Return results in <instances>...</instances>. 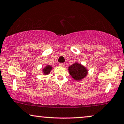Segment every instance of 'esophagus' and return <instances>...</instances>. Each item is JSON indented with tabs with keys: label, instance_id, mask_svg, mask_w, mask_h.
Masks as SVG:
<instances>
[{
	"label": "esophagus",
	"instance_id": "esophagus-1",
	"mask_svg": "<svg viewBox=\"0 0 124 124\" xmlns=\"http://www.w3.org/2000/svg\"><path fill=\"white\" fill-rule=\"evenodd\" d=\"M59 66H61V67H64V66H65V64L62 63H59Z\"/></svg>",
	"mask_w": 124,
	"mask_h": 124
}]
</instances>
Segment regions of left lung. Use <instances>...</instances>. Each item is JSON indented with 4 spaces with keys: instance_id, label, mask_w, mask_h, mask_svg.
<instances>
[{
    "instance_id": "8db88e82",
    "label": "left lung",
    "mask_w": 124,
    "mask_h": 124,
    "mask_svg": "<svg viewBox=\"0 0 124 124\" xmlns=\"http://www.w3.org/2000/svg\"><path fill=\"white\" fill-rule=\"evenodd\" d=\"M68 70L71 77L76 81L83 80L88 74L86 68L78 62H75L69 67Z\"/></svg>"
}]
</instances>
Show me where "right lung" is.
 <instances>
[{
    "instance_id": "1",
    "label": "right lung",
    "mask_w": 124,
    "mask_h": 124,
    "mask_svg": "<svg viewBox=\"0 0 124 124\" xmlns=\"http://www.w3.org/2000/svg\"><path fill=\"white\" fill-rule=\"evenodd\" d=\"M52 69H53V67L50 65H47L43 69L42 72L44 75H47V74H50V73Z\"/></svg>"
}]
</instances>
